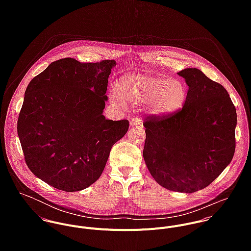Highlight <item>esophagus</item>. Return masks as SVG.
I'll list each match as a JSON object with an SVG mask.
<instances>
[{
    "label": "esophagus",
    "mask_w": 251,
    "mask_h": 251,
    "mask_svg": "<svg viewBox=\"0 0 251 251\" xmlns=\"http://www.w3.org/2000/svg\"><path fill=\"white\" fill-rule=\"evenodd\" d=\"M141 125V120L138 117H134L130 120V126H137Z\"/></svg>",
    "instance_id": "34e87169"
}]
</instances>
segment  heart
I'll return each instance as SVG.
<instances>
[{
    "instance_id": "obj_1",
    "label": "heart",
    "mask_w": 251,
    "mask_h": 251,
    "mask_svg": "<svg viewBox=\"0 0 251 251\" xmlns=\"http://www.w3.org/2000/svg\"><path fill=\"white\" fill-rule=\"evenodd\" d=\"M111 97L121 107L147 105L149 114L164 118L177 113L185 102L186 88L178 79L151 73H129L120 78Z\"/></svg>"
}]
</instances>
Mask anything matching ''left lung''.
<instances>
[{
	"instance_id": "8db88e82",
	"label": "left lung",
	"mask_w": 251,
	"mask_h": 251,
	"mask_svg": "<svg viewBox=\"0 0 251 251\" xmlns=\"http://www.w3.org/2000/svg\"><path fill=\"white\" fill-rule=\"evenodd\" d=\"M188 86L177 113L145 120L143 157L161 186L192 193L211 184L230 164L237 112L224 87L197 69L179 72Z\"/></svg>"
}]
</instances>
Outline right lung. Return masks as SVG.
<instances>
[{"mask_svg":"<svg viewBox=\"0 0 251 251\" xmlns=\"http://www.w3.org/2000/svg\"><path fill=\"white\" fill-rule=\"evenodd\" d=\"M116 61L53 62L29 83L17 133L29 169L63 191L87 188L102 174L128 121L106 120L108 77Z\"/></svg>","mask_w":251,"mask_h":251,"instance_id":"1","label":"right lung"}]
</instances>
